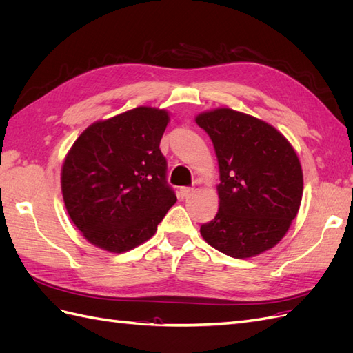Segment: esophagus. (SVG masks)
<instances>
[{
	"instance_id": "obj_1",
	"label": "esophagus",
	"mask_w": 353,
	"mask_h": 353,
	"mask_svg": "<svg viewBox=\"0 0 353 353\" xmlns=\"http://www.w3.org/2000/svg\"><path fill=\"white\" fill-rule=\"evenodd\" d=\"M193 191H194L193 187H181L179 191H178V196L181 199H184V197H187V196H190L191 193H193Z\"/></svg>"
}]
</instances>
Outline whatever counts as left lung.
I'll return each mask as SVG.
<instances>
[{
  "instance_id": "obj_1",
  "label": "left lung",
  "mask_w": 353,
  "mask_h": 353,
  "mask_svg": "<svg viewBox=\"0 0 353 353\" xmlns=\"http://www.w3.org/2000/svg\"><path fill=\"white\" fill-rule=\"evenodd\" d=\"M210 137L219 179L216 216L201 237L231 258H253L285 236L301 208L303 174L293 145L270 123L230 108L196 116Z\"/></svg>"
}]
</instances>
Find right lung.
Returning <instances> with one entry per match:
<instances>
[{"mask_svg": "<svg viewBox=\"0 0 353 353\" xmlns=\"http://www.w3.org/2000/svg\"><path fill=\"white\" fill-rule=\"evenodd\" d=\"M169 121L168 110L140 105L91 123L70 147L61 166L63 201L95 248H137L175 205L159 148Z\"/></svg>", "mask_w": 353, "mask_h": 353, "instance_id": "add662e5", "label": "right lung"}]
</instances>
